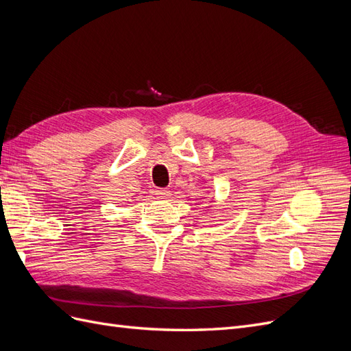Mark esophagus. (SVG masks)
Instances as JSON below:
<instances>
[{"mask_svg": "<svg viewBox=\"0 0 351 351\" xmlns=\"http://www.w3.org/2000/svg\"><path fill=\"white\" fill-rule=\"evenodd\" d=\"M156 196H158V199L165 200V199H168L171 195H169V190H167V189H159V190H156Z\"/></svg>", "mask_w": 351, "mask_h": 351, "instance_id": "1", "label": "esophagus"}]
</instances>
